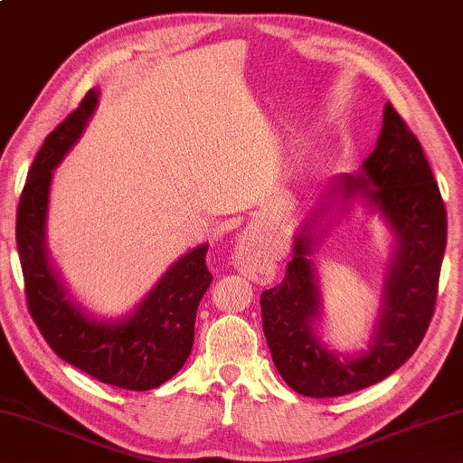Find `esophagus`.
Masks as SVG:
<instances>
[{
    "instance_id": "esophagus-1",
    "label": "esophagus",
    "mask_w": 463,
    "mask_h": 463,
    "mask_svg": "<svg viewBox=\"0 0 463 463\" xmlns=\"http://www.w3.org/2000/svg\"><path fill=\"white\" fill-rule=\"evenodd\" d=\"M233 266L240 269L243 276L251 278V280H260L272 272V258L266 251L261 243L256 241L254 233H241L238 248L233 251Z\"/></svg>"
}]
</instances>
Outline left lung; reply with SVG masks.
I'll use <instances>...</instances> for the list:
<instances>
[{
    "mask_svg": "<svg viewBox=\"0 0 463 463\" xmlns=\"http://www.w3.org/2000/svg\"><path fill=\"white\" fill-rule=\"evenodd\" d=\"M330 194V199L338 195L345 202L359 195L379 209L395 233L397 248L369 351L356 356L328 351L314 335L320 292L308 260L318 240L310 223L296 235L284 280L261 292L264 335L278 373L296 393L317 399L371 387L415 353L433 317L448 241V213L438 181L421 143L393 104H385L377 146L364 159L363 171L338 179ZM322 209L312 213L310 222H318Z\"/></svg>",
    "mask_w": 463,
    "mask_h": 463,
    "instance_id": "left-lung-1",
    "label": "left lung"
}]
</instances>
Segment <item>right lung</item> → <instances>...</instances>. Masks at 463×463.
I'll return each instance as SVG.
<instances>
[{
    "mask_svg": "<svg viewBox=\"0 0 463 463\" xmlns=\"http://www.w3.org/2000/svg\"><path fill=\"white\" fill-rule=\"evenodd\" d=\"M99 102L89 90L46 137L33 159L17 205L15 241L33 322L60 359L107 385L149 391L169 381L194 346L195 314L213 276L207 272V243L179 258L145 300L117 322L89 317L66 292L46 246L52 171L82 135Z\"/></svg>",
    "mask_w": 463,
    "mask_h": 463,
    "instance_id": "right-lung-1",
    "label": "right lung"
}]
</instances>
